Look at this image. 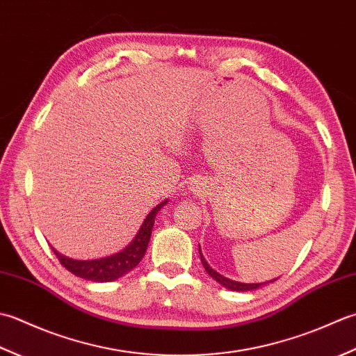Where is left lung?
Returning <instances> with one entry per match:
<instances>
[{"mask_svg":"<svg viewBox=\"0 0 356 356\" xmlns=\"http://www.w3.org/2000/svg\"><path fill=\"white\" fill-rule=\"evenodd\" d=\"M200 257H201V263L202 266H204L206 272L212 277L215 281H218L221 286H224L226 289H230V290H236V292H248V290H255L258 287H261L263 284H266V282H258V284H244V282H238V281H234V280H229L226 277H222V275H220L218 272H215L213 269H210V266L206 263L204 257L201 255V250H200ZM275 281V280H273Z\"/></svg>","mask_w":356,"mask_h":356,"instance_id":"left-lung-1","label":"left lung"}]
</instances>
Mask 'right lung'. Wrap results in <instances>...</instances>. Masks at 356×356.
I'll list each match as a JSON object with an SVG mask.
<instances>
[{"label": "right lung", "mask_w": 356, "mask_h": 356, "mask_svg": "<svg viewBox=\"0 0 356 356\" xmlns=\"http://www.w3.org/2000/svg\"><path fill=\"white\" fill-rule=\"evenodd\" d=\"M165 202L168 201L158 204L146 216V220H144L143 226L140 232H138V235L135 236L134 241L130 243L124 250L115 253L112 257L92 259V261H78V259H70L67 257H63L56 250H54L55 255L58 257V259H60L61 266L66 267L69 272L76 275L79 278L95 281V282H107V281L118 280L122 277V275H126L127 272L132 270L134 267H136L138 263L143 259L150 241L155 216L158 213V210L161 209Z\"/></svg>", "instance_id": "obj_1"}]
</instances>
